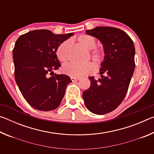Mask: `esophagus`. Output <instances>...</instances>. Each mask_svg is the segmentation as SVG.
I'll return each mask as SVG.
<instances>
[{"instance_id":"1","label":"esophagus","mask_w":154,"mask_h":154,"mask_svg":"<svg viewBox=\"0 0 154 154\" xmlns=\"http://www.w3.org/2000/svg\"><path fill=\"white\" fill-rule=\"evenodd\" d=\"M71 79L72 82H76V81L79 80L80 78H79V77H71Z\"/></svg>"}]
</instances>
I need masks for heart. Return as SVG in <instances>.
Listing matches in <instances>:
<instances>
[{"label": "heart", "mask_w": 154, "mask_h": 154, "mask_svg": "<svg viewBox=\"0 0 154 154\" xmlns=\"http://www.w3.org/2000/svg\"><path fill=\"white\" fill-rule=\"evenodd\" d=\"M77 40L83 48L87 50H92L90 57L96 64L102 63L105 58V51L103 49L95 48L96 40L93 36L83 34L78 36ZM71 44V40H66L59 45L56 49V56L60 61L65 62L69 59V49ZM62 71L64 74H66L73 77H82L84 75L92 73L94 71V65L91 62L79 65L72 63H68L63 65Z\"/></svg>", "instance_id": "1"}]
</instances>
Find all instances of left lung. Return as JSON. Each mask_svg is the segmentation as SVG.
<instances>
[{"instance_id": "left-lung-1", "label": "left lung", "mask_w": 154, "mask_h": 154, "mask_svg": "<svg viewBox=\"0 0 154 154\" xmlns=\"http://www.w3.org/2000/svg\"><path fill=\"white\" fill-rule=\"evenodd\" d=\"M85 33L100 41L105 55L100 64V78L88 77L90 86L83 92V98L90 112L106 114L118 107L126 95L135 68L134 45L119 28L98 26Z\"/></svg>"}]
</instances>
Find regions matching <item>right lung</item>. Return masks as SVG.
<instances>
[{"instance_id": "obj_1", "label": "right lung", "mask_w": 154, "mask_h": 154, "mask_svg": "<svg viewBox=\"0 0 154 154\" xmlns=\"http://www.w3.org/2000/svg\"><path fill=\"white\" fill-rule=\"evenodd\" d=\"M73 35L35 30L21 35L15 42L13 50L15 79L22 96L33 108L48 111L60 105L67 85L72 81L66 75L54 72L61 66L56 52L59 45Z\"/></svg>"}]
</instances>
